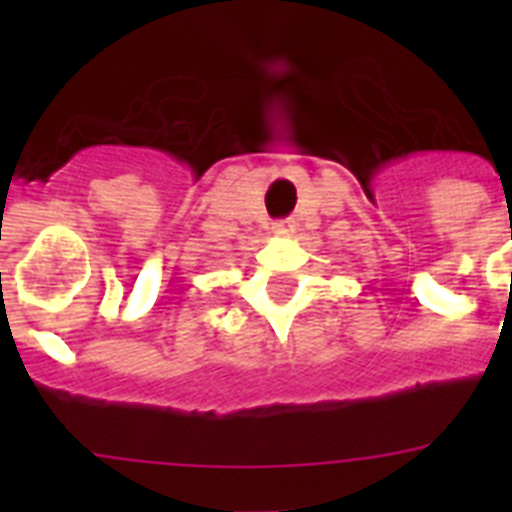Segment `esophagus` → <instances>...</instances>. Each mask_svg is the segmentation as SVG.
Listing matches in <instances>:
<instances>
[{
  "label": "esophagus",
  "instance_id": "34e87169",
  "mask_svg": "<svg viewBox=\"0 0 512 512\" xmlns=\"http://www.w3.org/2000/svg\"><path fill=\"white\" fill-rule=\"evenodd\" d=\"M271 233L277 235V238H289V235L295 233V220H292V217L277 220V223L271 225Z\"/></svg>",
  "mask_w": 512,
  "mask_h": 512
}]
</instances>
